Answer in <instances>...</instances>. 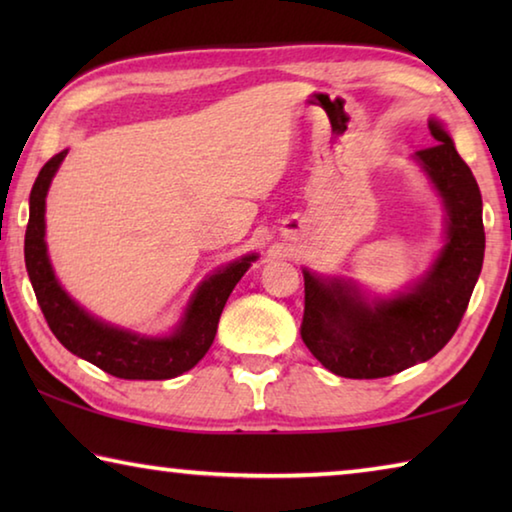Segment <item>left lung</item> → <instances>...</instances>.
Here are the masks:
<instances>
[{
	"label": "left lung",
	"mask_w": 512,
	"mask_h": 512,
	"mask_svg": "<svg viewBox=\"0 0 512 512\" xmlns=\"http://www.w3.org/2000/svg\"><path fill=\"white\" fill-rule=\"evenodd\" d=\"M436 146L415 153L447 210V241L422 280L400 296L368 302L352 282L305 275L300 336L334 375L379 379L431 359L461 325L485 250L483 203L470 167L436 119Z\"/></svg>",
	"instance_id": "8db88e82"
}]
</instances>
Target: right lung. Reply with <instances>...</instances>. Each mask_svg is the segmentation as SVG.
I'll return each mask as SVG.
<instances>
[{
    "label": "right lung",
    "instance_id": "obj_1",
    "mask_svg": "<svg viewBox=\"0 0 512 512\" xmlns=\"http://www.w3.org/2000/svg\"><path fill=\"white\" fill-rule=\"evenodd\" d=\"M67 151L40 169L29 198V225L24 235V262L38 305L56 339L65 348L119 379H171L192 370L216 336L221 311L257 255H246L207 277L189 300L176 332L149 339L90 316L60 287L45 244V198L51 178Z\"/></svg>",
    "mask_w": 512,
    "mask_h": 512
}]
</instances>
